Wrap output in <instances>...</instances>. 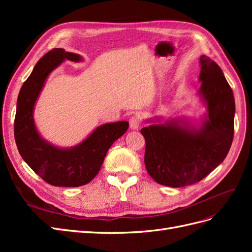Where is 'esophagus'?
Listing matches in <instances>:
<instances>
[{
    "label": "esophagus",
    "mask_w": 252,
    "mask_h": 252,
    "mask_svg": "<svg viewBox=\"0 0 252 252\" xmlns=\"http://www.w3.org/2000/svg\"><path fill=\"white\" fill-rule=\"evenodd\" d=\"M129 125H130V129H133V130H135V129H138L139 126H140V118H139V116H132L130 118V120H129Z\"/></svg>",
    "instance_id": "esophagus-1"
}]
</instances>
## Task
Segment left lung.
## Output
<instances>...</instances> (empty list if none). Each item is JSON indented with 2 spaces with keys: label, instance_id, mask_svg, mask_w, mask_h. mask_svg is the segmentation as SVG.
I'll use <instances>...</instances> for the list:
<instances>
[{
  "label": "left lung",
  "instance_id": "left-lung-1",
  "mask_svg": "<svg viewBox=\"0 0 252 252\" xmlns=\"http://www.w3.org/2000/svg\"><path fill=\"white\" fill-rule=\"evenodd\" d=\"M201 87L197 95L206 106L200 123L174 118L141 129L146 142L144 162L150 177L169 187L194 184L222 163L234 132L235 104L232 89L220 66L206 56L200 58Z\"/></svg>",
  "mask_w": 252,
  "mask_h": 252
}]
</instances>
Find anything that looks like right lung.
I'll use <instances>...</instances> for the list:
<instances>
[{"label": "right lung", "mask_w": 252, "mask_h": 252, "mask_svg": "<svg viewBox=\"0 0 252 252\" xmlns=\"http://www.w3.org/2000/svg\"><path fill=\"white\" fill-rule=\"evenodd\" d=\"M66 60L82 62L83 58L55 48L35 64L18 96L14 139L23 159L45 182L59 187H79L98 173L108 149L126 132L129 123L120 121L98 126L83 142L68 148L55 146L43 138L34 123V106L49 74Z\"/></svg>", "instance_id": "1"}]
</instances>
